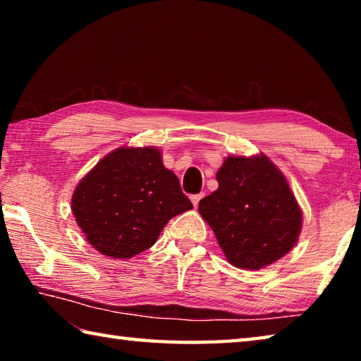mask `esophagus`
Returning a JSON list of instances; mask_svg holds the SVG:
<instances>
[{
	"label": "esophagus",
	"mask_w": 361,
	"mask_h": 361,
	"mask_svg": "<svg viewBox=\"0 0 361 361\" xmlns=\"http://www.w3.org/2000/svg\"><path fill=\"white\" fill-rule=\"evenodd\" d=\"M204 197V192H200V194H194V195H191V202H192V205L194 207H197L199 205V200Z\"/></svg>",
	"instance_id": "obj_1"
}]
</instances>
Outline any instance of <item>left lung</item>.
<instances>
[{
    "label": "left lung",
    "instance_id": "8db88e82",
    "mask_svg": "<svg viewBox=\"0 0 361 361\" xmlns=\"http://www.w3.org/2000/svg\"><path fill=\"white\" fill-rule=\"evenodd\" d=\"M218 189L199 213L232 266L262 269L296 245L302 213L283 173L264 154L229 156L216 173Z\"/></svg>",
    "mask_w": 361,
    "mask_h": 361
}]
</instances>
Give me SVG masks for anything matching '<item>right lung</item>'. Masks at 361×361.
Instances as JSON below:
<instances>
[{
	"instance_id": "right-lung-1",
	"label": "right lung",
	"mask_w": 361,
	"mask_h": 361,
	"mask_svg": "<svg viewBox=\"0 0 361 361\" xmlns=\"http://www.w3.org/2000/svg\"><path fill=\"white\" fill-rule=\"evenodd\" d=\"M191 209L154 146L111 151L78 183L71 199L85 239L116 259H129L154 245L164 226Z\"/></svg>"
}]
</instances>
